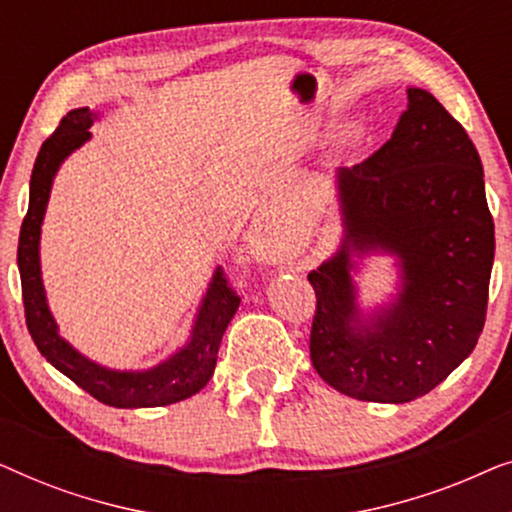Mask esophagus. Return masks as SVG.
<instances>
[{
	"label": "esophagus",
	"instance_id": "obj_1",
	"mask_svg": "<svg viewBox=\"0 0 512 512\" xmlns=\"http://www.w3.org/2000/svg\"><path fill=\"white\" fill-rule=\"evenodd\" d=\"M258 251H268V249H265V247H258Z\"/></svg>",
	"mask_w": 512,
	"mask_h": 512
}]
</instances>
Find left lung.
Returning <instances> with one entry per match:
<instances>
[{
    "label": "left lung",
    "mask_w": 512,
    "mask_h": 512,
    "mask_svg": "<svg viewBox=\"0 0 512 512\" xmlns=\"http://www.w3.org/2000/svg\"><path fill=\"white\" fill-rule=\"evenodd\" d=\"M394 135L342 167L345 244L310 279V356L321 380L370 403H408L438 387L478 345L494 263V219L471 137L426 90H408ZM402 256L404 293L358 324L348 277L354 250Z\"/></svg>",
    "instance_id": "left-lung-1"
}]
</instances>
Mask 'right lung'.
<instances>
[{"label": "right lung", "mask_w": 512, "mask_h": 512, "mask_svg": "<svg viewBox=\"0 0 512 512\" xmlns=\"http://www.w3.org/2000/svg\"><path fill=\"white\" fill-rule=\"evenodd\" d=\"M90 123L93 114L88 107L72 109L51 137L41 144L39 156L34 160L30 179V207L20 226L18 240V268L20 286H23L25 321L34 345L51 361L60 373H65L74 384L104 405L114 408H158L193 396L209 382L214 373L216 354L223 333L240 307V296L228 284L223 270H219L209 286L205 303L200 307L198 321H195L193 338L188 345L167 359L160 366L146 370V373H114L97 363L83 359L74 352L58 335L55 321L48 312L44 284L39 272V233L44 221L48 193L58 165L69 153L86 142L90 137Z\"/></svg>", "instance_id": "1"}]
</instances>
